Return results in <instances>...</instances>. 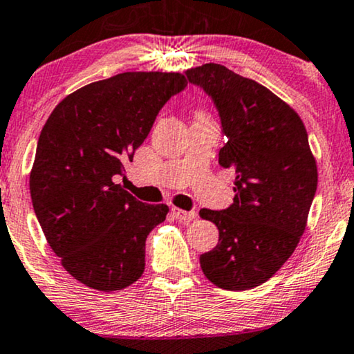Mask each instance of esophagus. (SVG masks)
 I'll list each match as a JSON object with an SVG mask.
<instances>
[{"label":"esophagus","mask_w":354,"mask_h":354,"mask_svg":"<svg viewBox=\"0 0 354 354\" xmlns=\"http://www.w3.org/2000/svg\"><path fill=\"white\" fill-rule=\"evenodd\" d=\"M173 214H174V217L178 218V221L189 222V221H192V218H196L194 210H183V209L173 207Z\"/></svg>","instance_id":"obj_1"}]
</instances>
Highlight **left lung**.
Here are the masks:
<instances>
[{"label":"left lung","mask_w":354,"mask_h":354,"mask_svg":"<svg viewBox=\"0 0 354 354\" xmlns=\"http://www.w3.org/2000/svg\"><path fill=\"white\" fill-rule=\"evenodd\" d=\"M186 77L212 97L227 136L218 163L236 174L230 207L199 210L218 229L201 268L221 289L257 288L288 261L306 230L319 181L307 131L288 102L227 66L205 64Z\"/></svg>","instance_id":"left-lung-1"}]
</instances>
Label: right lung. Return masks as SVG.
<instances>
[{
  "label": "right lung",
  "mask_w": 354,
  "mask_h": 354,
  "mask_svg": "<svg viewBox=\"0 0 354 354\" xmlns=\"http://www.w3.org/2000/svg\"><path fill=\"white\" fill-rule=\"evenodd\" d=\"M186 77L125 71L58 102L40 132L29 187L34 212L62 266L113 292L144 274L145 240L167 204H144L118 185L160 109Z\"/></svg>",
  "instance_id": "obj_1"
}]
</instances>
